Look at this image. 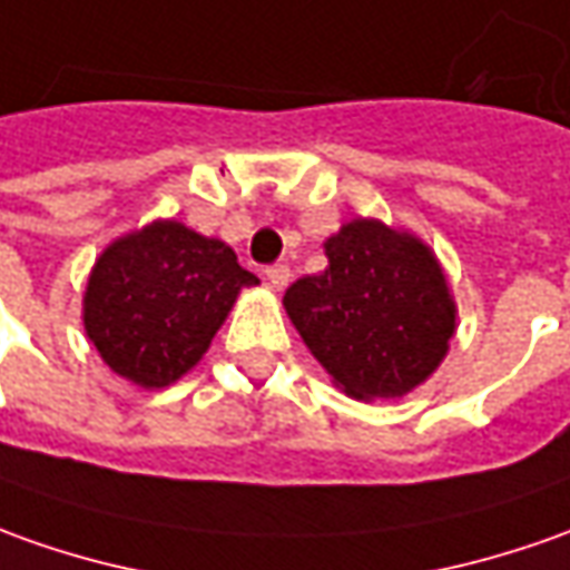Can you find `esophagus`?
I'll list each match as a JSON object with an SVG mask.
<instances>
[{
	"label": "esophagus",
	"instance_id": "1",
	"mask_svg": "<svg viewBox=\"0 0 570 570\" xmlns=\"http://www.w3.org/2000/svg\"><path fill=\"white\" fill-rule=\"evenodd\" d=\"M265 277H268V284L274 286V289H284V286L289 284V265H286V262H274V265L265 268Z\"/></svg>",
	"mask_w": 570,
	"mask_h": 570
}]
</instances>
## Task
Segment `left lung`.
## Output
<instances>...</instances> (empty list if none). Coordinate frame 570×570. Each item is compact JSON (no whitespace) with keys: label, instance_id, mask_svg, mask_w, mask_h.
I'll return each instance as SVG.
<instances>
[{"label":"left lung","instance_id":"8db88e82","mask_svg":"<svg viewBox=\"0 0 570 570\" xmlns=\"http://www.w3.org/2000/svg\"><path fill=\"white\" fill-rule=\"evenodd\" d=\"M324 253L331 265L284 296L312 355L355 399H396L428 381L455 334V305L431 249L381 220H352Z\"/></svg>","mask_w":570,"mask_h":570}]
</instances>
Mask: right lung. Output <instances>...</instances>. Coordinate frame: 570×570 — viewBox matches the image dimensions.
Instances as JSON below:
<instances>
[{"label":"right lung","mask_w":570,"mask_h":570,"mask_svg":"<svg viewBox=\"0 0 570 570\" xmlns=\"http://www.w3.org/2000/svg\"><path fill=\"white\" fill-rule=\"evenodd\" d=\"M230 246L177 220H155L99 255L83 296L87 336L139 386H168L203 358L243 286Z\"/></svg>","instance_id":"add662e5"}]
</instances>
